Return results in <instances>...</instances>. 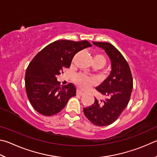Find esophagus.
<instances>
[{
	"mask_svg": "<svg viewBox=\"0 0 157 157\" xmlns=\"http://www.w3.org/2000/svg\"><path fill=\"white\" fill-rule=\"evenodd\" d=\"M76 94L78 95V96H83V95L85 94V93L83 92L82 91H81V90H76Z\"/></svg>",
	"mask_w": 157,
	"mask_h": 157,
	"instance_id": "esophagus-1",
	"label": "esophagus"
}]
</instances>
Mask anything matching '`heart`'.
Listing matches in <instances>:
<instances>
[{
    "label": "heart",
    "instance_id": "1",
    "mask_svg": "<svg viewBox=\"0 0 157 157\" xmlns=\"http://www.w3.org/2000/svg\"><path fill=\"white\" fill-rule=\"evenodd\" d=\"M92 63L103 66L105 63V59L103 55L95 54L93 56ZM75 82L82 89H88L94 84V80L92 78L83 75L77 76L75 78Z\"/></svg>",
    "mask_w": 157,
    "mask_h": 157
}]
</instances>
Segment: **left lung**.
Masks as SVG:
<instances>
[{
    "instance_id": "left-lung-1",
    "label": "left lung",
    "mask_w": 157,
    "mask_h": 157,
    "mask_svg": "<svg viewBox=\"0 0 157 157\" xmlns=\"http://www.w3.org/2000/svg\"><path fill=\"white\" fill-rule=\"evenodd\" d=\"M104 49L111 61V71L105 81L96 90L108 97L105 101L95 98L93 105L85 108V116L97 126H106L116 121L128 105L133 88L130 66L125 58L114 45L109 43L92 42Z\"/></svg>"
}]
</instances>
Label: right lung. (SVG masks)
Returning <instances> with one entry per match:
<instances>
[{
	"mask_svg": "<svg viewBox=\"0 0 157 157\" xmlns=\"http://www.w3.org/2000/svg\"><path fill=\"white\" fill-rule=\"evenodd\" d=\"M91 46L87 40H59L36 55L27 68L25 78L27 97L36 111L52 116L61 111L76 95L75 86L72 83L60 86L56 76L64 67H70L77 52Z\"/></svg>",
	"mask_w": 157,
	"mask_h": 157,
	"instance_id": "obj_1",
	"label": "right lung"
}]
</instances>
